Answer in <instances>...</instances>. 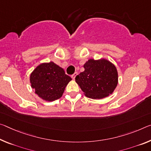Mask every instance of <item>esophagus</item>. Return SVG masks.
Listing matches in <instances>:
<instances>
[{
	"mask_svg": "<svg viewBox=\"0 0 151 151\" xmlns=\"http://www.w3.org/2000/svg\"><path fill=\"white\" fill-rule=\"evenodd\" d=\"M77 75H78V73H76H76H75L73 74V75H71V77H72V78H73V79H75L76 76Z\"/></svg>",
	"mask_w": 151,
	"mask_h": 151,
	"instance_id": "1",
	"label": "esophagus"
}]
</instances>
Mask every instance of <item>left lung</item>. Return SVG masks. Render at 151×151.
I'll return each instance as SVG.
<instances>
[{"label": "left lung", "instance_id": "left-lung-1", "mask_svg": "<svg viewBox=\"0 0 151 151\" xmlns=\"http://www.w3.org/2000/svg\"><path fill=\"white\" fill-rule=\"evenodd\" d=\"M85 70L75 78L85 95L92 99H103L111 94L118 85V72L106 59H90L84 64Z\"/></svg>", "mask_w": 151, "mask_h": 151}]
</instances>
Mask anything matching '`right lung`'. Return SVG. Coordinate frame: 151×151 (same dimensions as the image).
Segmentation results:
<instances>
[{
    "instance_id": "right-lung-1",
    "label": "right lung",
    "mask_w": 151,
    "mask_h": 151,
    "mask_svg": "<svg viewBox=\"0 0 151 151\" xmlns=\"http://www.w3.org/2000/svg\"><path fill=\"white\" fill-rule=\"evenodd\" d=\"M71 80L63 68L52 62L41 64L30 76V83L35 93L48 101L60 98L66 86Z\"/></svg>"
}]
</instances>
